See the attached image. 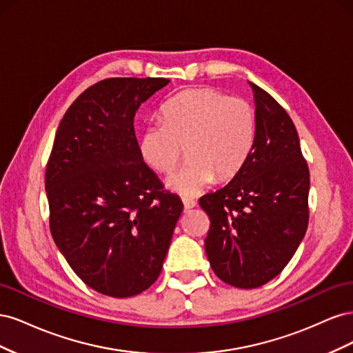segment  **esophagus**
<instances>
[{"label": "esophagus", "mask_w": 353, "mask_h": 353, "mask_svg": "<svg viewBox=\"0 0 353 353\" xmlns=\"http://www.w3.org/2000/svg\"><path fill=\"white\" fill-rule=\"evenodd\" d=\"M183 203H184V210L185 212L196 208V205H197V201L194 199H183Z\"/></svg>", "instance_id": "esophagus-1"}]
</instances>
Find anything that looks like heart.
<instances>
[{"label":"heart","instance_id":"1","mask_svg":"<svg viewBox=\"0 0 353 353\" xmlns=\"http://www.w3.org/2000/svg\"><path fill=\"white\" fill-rule=\"evenodd\" d=\"M256 137V112L243 99L212 87L176 94L160 109V122L144 126L140 153L159 174H170L188 157L169 185L193 196L213 183L236 176L248 162Z\"/></svg>","mask_w":353,"mask_h":353}]
</instances>
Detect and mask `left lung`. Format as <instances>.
<instances>
[{
	"mask_svg": "<svg viewBox=\"0 0 353 353\" xmlns=\"http://www.w3.org/2000/svg\"><path fill=\"white\" fill-rule=\"evenodd\" d=\"M256 137L230 183L200 197L210 227L205 249L218 279L239 288L271 281L290 262L309 221V169L292 117L252 83Z\"/></svg>",
	"mask_w": 353,
	"mask_h": 353,
	"instance_id": "left-lung-1",
	"label": "left lung"
}]
</instances>
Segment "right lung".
Returning a JSON list of instances; mask_svg holds the SVG:
<instances>
[{
    "label": "right lung",
    "mask_w": 353,
    "mask_h": 353,
    "mask_svg": "<svg viewBox=\"0 0 353 353\" xmlns=\"http://www.w3.org/2000/svg\"><path fill=\"white\" fill-rule=\"evenodd\" d=\"M168 83L91 85L63 116L48 157L51 236L74 274L105 296L131 297L157 280L184 208L144 163L134 131L138 108Z\"/></svg>",
    "instance_id": "right-lung-1"
}]
</instances>
